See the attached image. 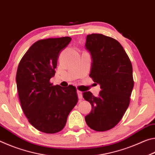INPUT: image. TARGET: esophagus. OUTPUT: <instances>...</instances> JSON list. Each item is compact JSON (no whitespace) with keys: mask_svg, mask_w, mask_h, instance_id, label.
I'll return each instance as SVG.
<instances>
[{"mask_svg":"<svg viewBox=\"0 0 155 155\" xmlns=\"http://www.w3.org/2000/svg\"><path fill=\"white\" fill-rule=\"evenodd\" d=\"M77 94H78V99L81 100L83 98V93L81 92L80 91H77Z\"/></svg>","mask_w":155,"mask_h":155,"instance_id":"1","label":"esophagus"}]
</instances>
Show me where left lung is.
Segmentation results:
<instances>
[{
  "label": "left lung",
  "mask_w": 155,
  "mask_h": 155,
  "mask_svg": "<svg viewBox=\"0 0 155 155\" xmlns=\"http://www.w3.org/2000/svg\"><path fill=\"white\" fill-rule=\"evenodd\" d=\"M85 47L92 59L90 77L101 91L98 97L83 93L92 108L85 120L91 129L106 131L118 124L129 106L134 86L132 64L121 44L111 37L90 34Z\"/></svg>",
  "instance_id": "obj_1"
}]
</instances>
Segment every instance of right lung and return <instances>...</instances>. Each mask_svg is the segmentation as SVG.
I'll return each instance as SVG.
<instances>
[{
	"mask_svg": "<svg viewBox=\"0 0 155 155\" xmlns=\"http://www.w3.org/2000/svg\"><path fill=\"white\" fill-rule=\"evenodd\" d=\"M71 40L62 37L37 41L18 65L15 78L21 107L30 124L41 132L61 131L78 102L74 86L62 87L50 82L60 52Z\"/></svg>",
	"mask_w": 155,
	"mask_h": 155,
	"instance_id": "add662e5",
	"label": "right lung"
}]
</instances>
